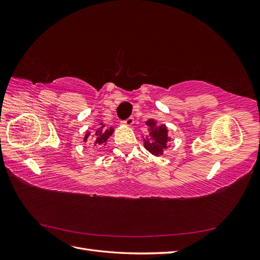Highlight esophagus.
<instances>
[{"label": "esophagus", "mask_w": 260, "mask_h": 260, "mask_svg": "<svg viewBox=\"0 0 260 260\" xmlns=\"http://www.w3.org/2000/svg\"><path fill=\"white\" fill-rule=\"evenodd\" d=\"M133 122H135V119H133L132 117H130V118H128V119L123 120V121H122V124L128 125V127H131V125L133 124Z\"/></svg>", "instance_id": "34e87169"}]
</instances>
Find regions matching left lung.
Wrapping results in <instances>:
<instances>
[{
	"instance_id": "8db88e82",
	"label": "left lung",
	"mask_w": 260,
	"mask_h": 260,
	"mask_svg": "<svg viewBox=\"0 0 260 260\" xmlns=\"http://www.w3.org/2000/svg\"><path fill=\"white\" fill-rule=\"evenodd\" d=\"M145 124L147 125L148 135L143 139L144 147L151 154L161 156L165 149L169 147L168 143L171 141L168 136V128L166 124H158L155 119H148Z\"/></svg>"
}]
</instances>
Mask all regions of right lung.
Wrapping results in <instances>:
<instances>
[{
	"mask_svg": "<svg viewBox=\"0 0 260 260\" xmlns=\"http://www.w3.org/2000/svg\"><path fill=\"white\" fill-rule=\"evenodd\" d=\"M114 133V128H107L103 122H100L99 128L94 130L92 133L86 131L83 138V142H86L88 139L91 137V141H94V145L96 146H105L109 137H112Z\"/></svg>",
	"mask_w": 260,
	"mask_h": 260,
	"instance_id": "right-lung-1",
	"label": "right lung"
}]
</instances>
